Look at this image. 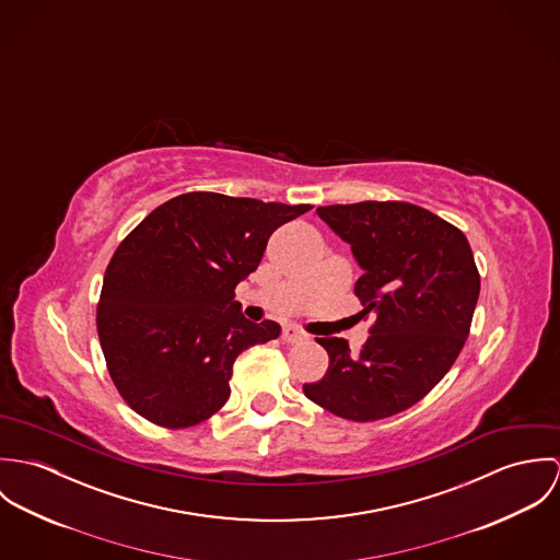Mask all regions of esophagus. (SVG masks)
Instances as JSON below:
<instances>
[{
	"label": "esophagus",
	"instance_id": "obj_1",
	"mask_svg": "<svg viewBox=\"0 0 560 560\" xmlns=\"http://www.w3.org/2000/svg\"><path fill=\"white\" fill-rule=\"evenodd\" d=\"M282 340L284 342H289V345H295V342H302V340H306V334L304 331H300L298 327H284L282 329Z\"/></svg>",
	"mask_w": 560,
	"mask_h": 560
}]
</instances>
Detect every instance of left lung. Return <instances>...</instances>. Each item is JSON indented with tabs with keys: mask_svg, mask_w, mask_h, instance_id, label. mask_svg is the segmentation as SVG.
Listing matches in <instances>:
<instances>
[{
	"mask_svg": "<svg viewBox=\"0 0 560 560\" xmlns=\"http://www.w3.org/2000/svg\"><path fill=\"white\" fill-rule=\"evenodd\" d=\"M317 215L351 245L360 315L375 325L360 353L345 338H319L329 369L304 395L355 422L395 416L429 395L464 349L480 291L470 243L409 202L331 205Z\"/></svg>",
	"mask_w": 560,
	"mask_h": 560,
	"instance_id": "8db88e82",
	"label": "left lung"
}]
</instances>
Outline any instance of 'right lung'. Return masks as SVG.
<instances>
[{"label":"right lung","instance_id":"1","mask_svg":"<svg viewBox=\"0 0 560 560\" xmlns=\"http://www.w3.org/2000/svg\"><path fill=\"white\" fill-rule=\"evenodd\" d=\"M311 209L191 191L163 202L118 245L96 329L133 411L185 429L229 400L241 351L280 336L276 320L243 317L235 289L256 271L271 233Z\"/></svg>","mask_w":560,"mask_h":560}]
</instances>
